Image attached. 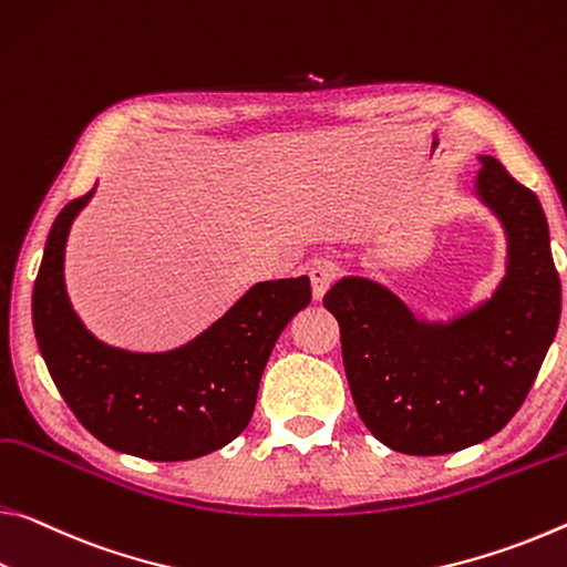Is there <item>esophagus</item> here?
<instances>
[{
	"instance_id": "34e87169",
	"label": "esophagus",
	"mask_w": 567,
	"mask_h": 567,
	"mask_svg": "<svg viewBox=\"0 0 567 567\" xmlns=\"http://www.w3.org/2000/svg\"><path fill=\"white\" fill-rule=\"evenodd\" d=\"M338 269L330 262H316L310 267V285H312V298L322 300V295L328 292V287L336 282Z\"/></svg>"
}]
</instances>
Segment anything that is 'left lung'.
I'll return each instance as SVG.
<instances>
[{"mask_svg":"<svg viewBox=\"0 0 567 567\" xmlns=\"http://www.w3.org/2000/svg\"><path fill=\"white\" fill-rule=\"evenodd\" d=\"M477 158L474 196L507 239L505 277L487 300L426 320L385 285L355 275L322 298L340 326L363 424L401 454H452L505 429L558 332L560 277L540 199L494 156Z\"/></svg>","mask_w":567,"mask_h":567,"instance_id":"1","label":"left lung"}]
</instances>
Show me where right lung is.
I'll return each instance as SVG.
<instances>
[{"mask_svg":"<svg viewBox=\"0 0 567 567\" xmlns=\"http://www.w3.org/2000/svg\"><path fill=\"white\" fill-rule=\"evenodd\" d=\"M95 188L52 224L32 290V326L60 396L97 442L151 462L212 454L247 429L269 353L295 312L310 305V277L255 282L188 343L136 353L107 346L78 318L65 287L70 227Z\"/></svg>","mask_w":567,"mask_h":567,"instance_id":"obj_1","label":"right lung"}]
</instances>
